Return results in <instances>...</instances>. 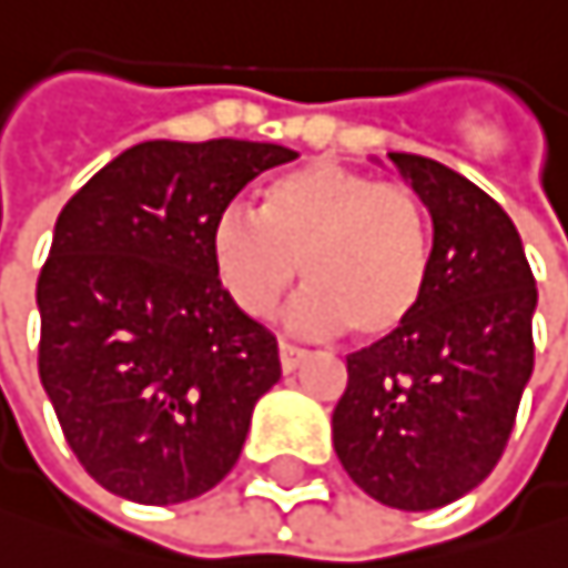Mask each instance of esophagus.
I'll return each instance as SVG.
<instances>
[{"label": "esophagus", "instance_id": "esophagus-1", "mask_svg": "<svg viewBox=\"0 0 568 568\" xmlns=\"http://www.w3.org/2000/svg\"><path fill=\"white\" fill-rule=\"evenodd\" d=\"M303 357H306L303 347H296V344H290V341H278V361H282V371H286V375L303 364Z\"/></svg>", "mask_w": 568, "mask_h": 568}]
</instances>
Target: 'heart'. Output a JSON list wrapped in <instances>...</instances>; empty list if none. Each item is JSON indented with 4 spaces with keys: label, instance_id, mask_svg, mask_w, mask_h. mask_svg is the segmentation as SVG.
<instances>
[{
    "label": "heart",
    "instance_id": "1",
    "mask_svg": "<svg viewBox=\"0 0 568 568\" xmlns=\"http://www.w3.org/2000/svg\"><path fill=\"white\" fill-rule=\"evenodd\" d=\"M211 268L224 296L268 320L306 272L313 290L296 310L310 334L351 331L382 344L419 313L433 275V231L405 183L313 160L275 176L258 217L227 207L211 224Z\"/></svg>",
    "mask_w": 568,
    "mask_h": 568
}]
</instances>
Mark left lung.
Returning <instances> with one entry per match:
<instances>
[{
    "label": "left lung",
    "mask_w": 568,
    "mask_h": 568,
    "mask_svg": "<svg viewBox=\"0 0 568 568\" xmlns=\"http://www.w3.org/2000/svg\"><path fill=\"white\" fill-rule=\"evenodd\" d=\"M433 217V275L412 323L347 354L334 449L347 477L398 511L474 490L500 460L535 367V275L518 227L456 170L388 152Z\"/></svg>",
    "instance_id": "8db88e82"
}]
</instances>
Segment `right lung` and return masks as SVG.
<instances>
[{
    "mask_svg": "<svg viewBox=\"0 0 568 568\" xmlns=\"http://www.w3.org/2000/svg\"><path fill=\"white\" fill-rule=\"evenodd\" d=\"M275 142L152 139L63 204L40 268V382L81 467L139 505H180L227 477L278 344L211 268V224Z\"/></svg>",
    "mask_w": 568,
    "mask_h": 568,
    "instance_id": "obj_1",
    "label": "right lung"
}]
</instances>
